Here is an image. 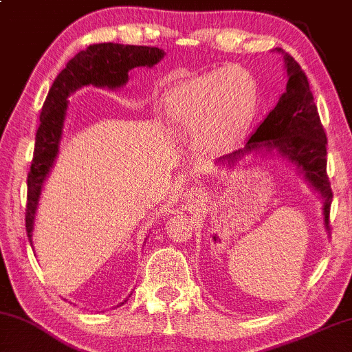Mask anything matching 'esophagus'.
Masks as SVG:
<instances>
[{
    "label": "esophagus",
    "mask_w": 352,
    "mask_h": 352,
    "mask_svg": "<svg viewBox=\"0 0 352 352\" xmlns=\"http://www.w3.org/2000/svg\"><path fill=\"white\" fill-rule=\"evenodd\" d=\"M186 197H188L189 201H197V199L201 197V190L197 188H190L188 192H186Z\"/></svg>",
    "instance_id": "34e87169"
}]
</instances>
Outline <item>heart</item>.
<instances>
[{
	"label": "heart",
	"instance_id": "heart-1",
	"mask_svg": "<svg viewBox=\"0 0 352 352\" xmlns=\"http://www.w3.org/2000/svg\"><path fill=\"white\" fill-rule=\"evenodd\" d=\"M256 109L254 78L235 65L176 86L162 104L164 119L196 133L197 145L209 153L238 145L250 130Z\"/></svg>",
	"mask_w": 352,
	"mask_h": 352
}]
</instances>
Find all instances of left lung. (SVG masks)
<instances>
[{
    "label": "left lung",
    "mask_w": 352,
    "mask_h": 352,
    "mask_svg": "<svg viewBox=\"0 0 352 352\" xmlns=\"http://www.w3.org/2000/svg\"><path fill=\"white\" fill-rule=\"evenodd\" d=\"M284 56L287 86L279 101L258 129L248 137L245 146L219 158L215 164L230 166L245 156L274 155L287 160L305 183L323 202V225L329 233V206L333 192L327 176V133L320 122L309 80L294 56L276 49Z\"/></svg>",
    "instance_id": "8db88e82"
}]
</instances>
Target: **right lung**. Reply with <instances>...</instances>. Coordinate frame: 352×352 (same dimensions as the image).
I'll return each instance as SVG.
<instances>
[{
	"mask_svg": "<svg viewBox=\"0 0 352 352\" xmlns=\"http://www.w3.org/2000/svg\"><path fill=\"white\" fill-rule=\"evenodd\" d=\"M164 50L158 47L120 45V43H94L78 52L67 67L58 73L47 94L37 129L36 148L28 176V209H25V232L32 245V232L41 194L58 156L68 98L83 86L119 89L129 81V72L137 67L151 68L162 62ZM125 302V300H124ZM122 302V303H124ZM120 303V305H122Z\"/></svg>",
	"mask_w": 352,
	"mask_h": 352,
	"instance_id": "1",
	"label": "right lung"
}]
</instances>
